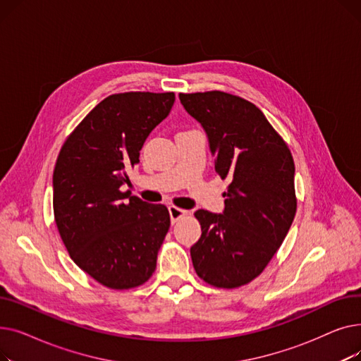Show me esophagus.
I'll return each mask as SVG.
<instances>
[{"mask_svg":"<svg viewBox=\"0 0 361 361\" xmlns=\"http://www.w3.org/2000/svg\"><path fill=\"white\" fill-rule=\"evenodd\" d=\"M168 212H169L171 222H173V224H176L180 218H183V216L187 215V211L180 209V207H176V206H169V207H168Z\"/></svg>","mask_w":361,"mask_h":361,"instance_id":"esophagus-1","label":"esophagus"}]
</instances>
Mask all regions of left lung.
Returning <instances> with one entry per match:
<instances>
[{"instance_id": "1", "label": "left lung", "mask_w": 361, "mask_h": 361, "mask_svg": "<svg viewBox=\"0 0 361 361\" xmlns=\"http://www.w3.org/2000/svg\"><path fill=\"white\" fill-rule=\"evenodd\" d=\"M200 123L215 169L231 180L222 214L199 209L202 235L190 249L196 274L218 288L249 283L267 268L295 216L288 146L252 102L212 90L180 93Z\"/></svg>"}]
</instances>
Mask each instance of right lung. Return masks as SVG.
I'll return each mask as SVG.
<instances>
[{"label":"right lung","mask_w":361,"mask_h":361,"mask_svg":"<svg viewBox=\"0 0 361 361\" xmlns=\"http://www.w3.org/2000/svg\"><path fill=\"white\" fill-rule=\"evenodd\" d=\"M176 101L173 92L111 94L74 128L56 159L54 216L70 257L112 290L145 283L169 230L164 204L123 193L140 149Z\"/></svg>","instance_id":"1"}]
</instances>
